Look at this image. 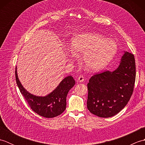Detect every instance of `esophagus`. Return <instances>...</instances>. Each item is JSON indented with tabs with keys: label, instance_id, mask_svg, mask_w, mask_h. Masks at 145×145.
Returning a JSON list of instances; mask_svg holds the SVG:
<instances>
[{
	"label": "esophagus",
	"instance_id": "esophagus-1",
	"mask_svg": "<svg viewBox=\"0 0 145 145\" xmlns=\"http://www.w3.org/2000/svg\"><path fill=\"white\" fill-rule=\"evenodd\" d=\"M78 80V82H84V76L83 75H80Z\"/></svg>",
	"mask_w": 145,
	"mask_h": 145
}]
</instances>
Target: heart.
Returning a JSON list of instances; mask_svg holds the SVG:
<instances>
[{"label": "heart", "instance_id": "obj_1", "mask_svg": "<svg viewBox=\"0 0 145 145\" xmlns=\"http://www.w3.org/2000/svg\"><path fill=\"white\" fill-rule=\"evenodd\" d=\"M72 49L76 55H83V63L88 70L97 71L103 69L115 56L118 45L99 33H86L73 38Z\"/></svg>", "mask_w": 145, "mask_h": 145}]
</instances>
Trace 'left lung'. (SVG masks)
<instances>
[{
  "mask_svg": "<svg viewBox=\"0 0 145 145\" xmlns=\"http://www.w3.org/2000/svg\"><path fill=\"white\" fill-rule=\"evenodd\" d=\"M135 78L134 55L126 52L115 70L96 73L89 80L88 110L101 118L116 115L130 100L133 92Z\"/></svg>",
  "mask_w": 145,
  "mask_h": 145,
  "instance_id": "obj_1",
  "label": "left lung"
}]
</instances>
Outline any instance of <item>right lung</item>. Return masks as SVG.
Segmentation results:
<instances>
[{"label":"right lung","instance_id":"1","mask_svg":"<svg viewBox=\"0 0 145 145\" xmlns=\"http://www.w3.org/2000/svg\"><path fill=\"white\" fill-rule=\"evenodd\" d=\"M15 80L20 93L28 103L30 108L40 116L45 118H54L60 115L66 108V98L69 90L75 84L72 76H68L59 85L46 97H37L26 91L18 78L15 69Z\"/></svg>","mask_w":145,"mask_h":145}]
</instances>
